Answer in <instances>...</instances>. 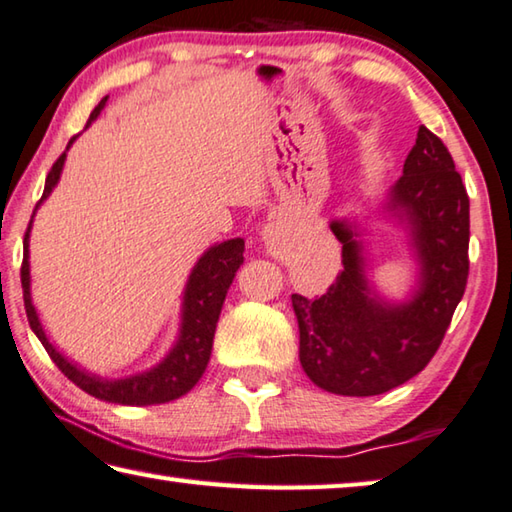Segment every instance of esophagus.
Segmentation results:
<instances>
[{
	"label": "esophagus",
	"instance_id": "34e87169",
	"mask_svg": "<svg viewBox=\"0 0 512 512\" xmlns=\"http://www.w3.org/2000/svg\"><path fill=\"white\" fill-rule=\"evenodd\" d=\"M279 236H281V231H279V226H274V224H270V226H265V231H263V240L267 242V245H274L276 240H279ZM276 249V247H274Z\"/></svg>",
	"mask_w": 512,
	"mask_h": 512
}]
</instances>
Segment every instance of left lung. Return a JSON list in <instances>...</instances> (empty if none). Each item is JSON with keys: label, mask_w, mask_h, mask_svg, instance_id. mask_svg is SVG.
Listing matches in <instances>:
<instances>
[{"label": "left lung", "mask_w": 512, "mask_h": 512, "mask_svg": "<svg viewBox=\"0 0 512 512\" xmlns=\"http://www.w3.org/2000/svg\"><path fill=\"white\" fill-rule=\"evenodd\" d=\"M376 215L406 233L415 276L401 297L376 288L367 254V222L331 220L345 270L326 295H292L299 363L317 388L372 397L420 374L438 351L469 261V197L442 140L420 127L404 174L385 192Z\"/></svg>", "instance_id": "8db88e82"}]
</instances>
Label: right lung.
<instances>
[{"label": "right lung", "instance_id": "1", "mask_svg": "<svg viewBox=\"0 0 512 512\" xmlns=\"http://www.w3.org/2000/svg\"><path fill=\"white\" fill-rule=\"evenodd\" d=\"M108 97L95 106V111L90 113V122H95L102 115ZM74 136L67 142L65 152L58 156L52 170L47 174L43 199L36 204V211L31 215L27 236H24V258H22V292H24V308H27V317L31 324V331L36 333V338L43 342L49 358L54 360L58 370H61L67 379L74 385H79L83 392H88L90 397L108 401V404H120V406H154V404H167L186 395L195 383L204 374L208 358H211L213 349V335L217 320H220V311L229 290L233 276L242 263V251H245V240L231 238L224 242H215L208 247L204 254L197 258V263L192 265L188 274L186 288L181 292V313H179V331L174 338L172 347L167 349V354L158 360L156 365L149 370H142L129 376H120V379H106L102 374H95L81 367L77 360L67 358L61 349H58L45 331L40 315L33 306L31 297V263H29V238H31V226L33 217H36L38 208L43 206V201L52 195L54 188L61 181L65 158L70 147L74 145Z\"/></svg>", "mask_w": 512, "mask_h": 512}]
</instances>
